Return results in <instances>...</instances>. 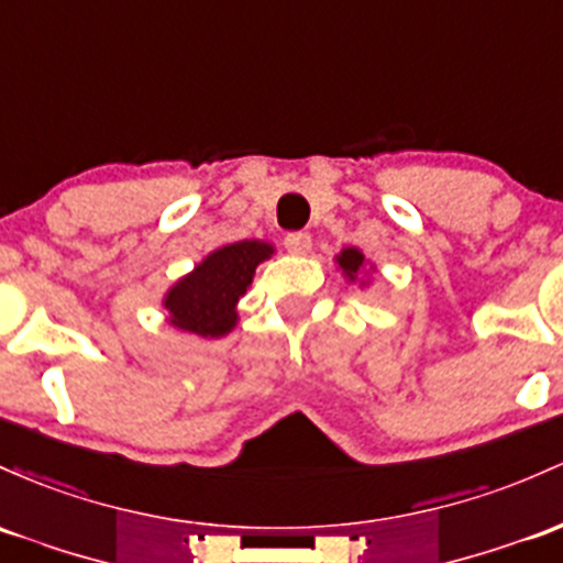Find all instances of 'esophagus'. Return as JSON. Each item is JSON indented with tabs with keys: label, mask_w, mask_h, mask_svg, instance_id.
I'll return each mask as SVG.
<instances>
[{
	"label": "esophagus",
	"mask_w": 563,
	"mask_h": 563,
	"mask_svg": "<svg viewBox=\"0 0 563 563\" xmlns=\"http://www.w3.org/2000/svg\"><path fill=\"white\" fill-rule=\"evenodd\" d=\"M312 249V238L307 232H291L286 234V251L294 256H305Z\"/></svg>",
	"instance_id": "esophagus-1"
}]
</instances>
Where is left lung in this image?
I'll list each match as a JSON object with an SVG mask.
<instances>
[{"label": "left lung", "instance_id": "1", "mask_svg": "<svg viewBox=\"0 0 563 563\" xmlns=\"http://www.w3.org/2000/svg\"><path fill=\"white\" fill-rule=\"evenodd\" d=\"M336 264H339V269H342V275L347 277L350 283H355V280H361V272H363V267H366V256H363L357 249H344L336 256ZM361 286H366V283L361 280Z\"/></svg>", "mask_w": 563, "mask_h": 563}]
</instances>
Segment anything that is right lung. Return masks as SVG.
I'll return each mask as SVG.
<instances>
[{"instance_id": "obj_1", "label": "right lung", "mask_w": 563, "mask_h": 563, "mask_svg": "<svg viewBox=\"0 0 563 563\" xmlns=\"http://www.w3.org/2000/svg\"><path fill=\"white\" fill-rule=\"evenodd\" d=\"M275 249L262 240H240L208 253L165 294L168 323L206 339L227 336L238 325V301L249 291L256 267Z\"/></svg>"}]
</instances>
